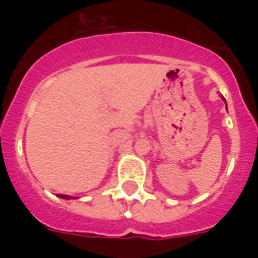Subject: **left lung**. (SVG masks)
Segmentation results:
<instances>
[{"instance_id":"1","label":"left lung","mask_w":258,"mask_h":258,"mask_svg":"<svg viewBox=\"0 0 258 258\" xmlns=\"http://www.w3.org/2000/svg\"><path fill=\"white\" fill-rule=\"evenodd\" d=\"M221 97H222V100H224V101H225V99H224V96H221ZM225 103H226V101H225Z\"/></svg>"}]
</instances>
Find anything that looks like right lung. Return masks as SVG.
<instances>
[{
    "label": "right lung",
    "mask_w": 258,
    "mask_h": 258,
    "mask_svg": "<svg viewBox=\"0 0 258 258\" xmlns=\"http://www.w3.org/2000/svg\"><path fill=\"white\" fill-rule=\"evenodd\" d=\"M58 198H62V200H75V198H78V197H71V196H66V194H57Z\"/></svg>",
    "instance_id": "obj_1"
}]
</instances>
